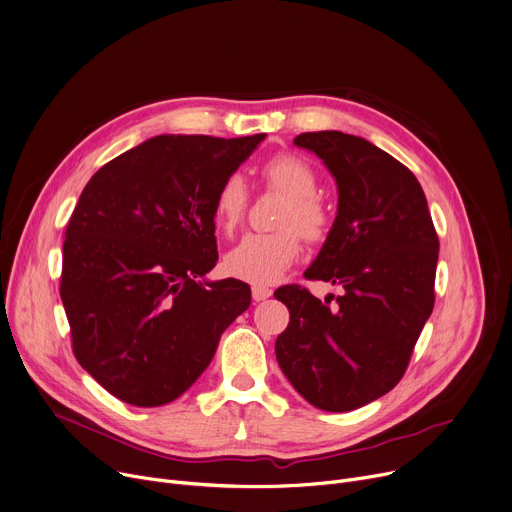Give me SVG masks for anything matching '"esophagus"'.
Here are the masks:
<instances>
[{"instance_id": "esophagus-1", "label": "esophagus", "mask_w": 512, "mask_h": 512, "mask_svg": "<svg viewBox=\"0 0 512 512\" xmlns=\"http://www.w3.org/2000/svg\"><path fill=\"white\" fill-rule=\"evenodd\" d=\"M251 294H253V300H255V302H263V300H267V298L271 296V290L265 288V286H253Z\"/></svg>"}]
</instances>
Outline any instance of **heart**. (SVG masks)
I'll use <instances>...</instances> for the list:
<instances>
[{
    "label": "heart",
    "mask_w": 512,
    "mask_h": 512,
    "mask_svg": "<svg viewBox=\"0 0 512 512\" xmlns=\"http://www.w3.org/2000/svg\"><path fill=\"white\" fill-rule=\"evenodd\" d=\"M261 177L269 188L288 196L280 216L284 230L269 235H245L224 257V267L239 280L267 286L280 280L282 273L300 255V231L306 241H320L329 232V212L314 198L318 179L314 169L296 155H275L261 167ZM249 206L247 183L239 173L226 175L214 194L212 210L216 226L232 232L243 220Z\"/></svg>",
    "instance_id": "heart-1"
}]
</instances>
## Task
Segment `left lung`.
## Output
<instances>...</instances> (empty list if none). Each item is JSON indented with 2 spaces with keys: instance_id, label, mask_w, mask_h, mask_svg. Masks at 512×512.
Here are the masks:
<instances>
[{
  "instance_id": "1",
  "label": "left lung",
  "mask_w": 512,
  "mask_h": 512,
  "mask_svg": "<svg viewBox=\"0 0 512 512\" xmlns=\"http://www.w3.org/2000/svg\"><path fill=\"white\" fill-rule=\"evenodd\" d=\"M337 181V218L306 280L341 286L320 302L290 284L275 298L290 310L275 357L296 392L329 412L355 410L390 392L435 306L439 239L425 192L408 167L361 136L304 132Z\"/></svg>"
}]
</instances>
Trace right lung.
<instances>
[{"label":"right lung","mask_w":512,"mask_h":512,"mask_svg":"<svg viewBox=\"0 0 512 512\" xmlns=\"http://www.w3.org/2000/svg\"><path fill=\"white\" fill-rule=\"evenodd\" d=\"M263 138L153 136L83 188L65 230L61 300L79 365L122 402L179 398L249 308V284L204 275L218 261L214 194Z\"/></svg>","instance_id":"1"}]
</instances>
